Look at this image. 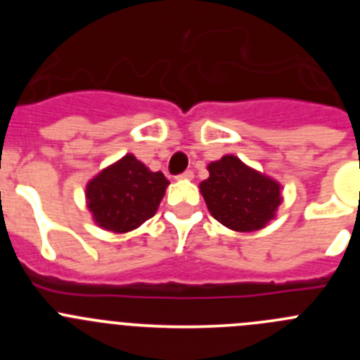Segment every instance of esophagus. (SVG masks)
Wrapping results in <instances>:
<instances>
[{
    "label": "esophagus",
    "mask_w": 360,
    "mask_h": 360,
    "mask_svg": "<svg viewBox=\"0 0 360 360\" xmlns=\"http://www.w3.org/2000/svg\"><path fill=\"white\" fill-rule=\"evenodd\" d=\"M178 178H180V180H193V178H195V174H193V171H186V173L178 174Z\"/></svg>",
    "instance_id": "1"
}]
</instances>
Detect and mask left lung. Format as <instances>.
I'll list each match as a JSON object with an SVG mask.
<instances>
[{"mask_svg": "<svg viewBox=\"0 0 360 360\" xmlns=\"http://www.w3.org/2000/svg\"><path fill=\"white\" fill-rule=\"evenodd\" d=\"M209 178L200 193L209 212L221 225L236 232L266 227L281 205V184L252 169L234 155H225L207 165Z\"/></svg>", "mask_w": 360, "mask_h": 360, "instance_id": "obj_1", "label": "left lung"}]
</instances>
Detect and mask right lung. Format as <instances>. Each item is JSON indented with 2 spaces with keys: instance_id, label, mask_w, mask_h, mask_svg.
Instances as JSON below:
<instances>
[{
  "instance_id": "add662e5",
  "label": "right lung",
  "mask_w": 360,
  "mask_h": 360,
  "mask_svg": "<svg viewBox=\"0 0 360 360\" xmlns=\"http://www.w3.org/2000/svg\"><path fill=\"white\" fill-rule=\"evenodd\" d=\"M167 186L164 173H153L128 153L86 184V207L97 227L124 234L157 212Z\"/></svg>"
}]
</instances>
